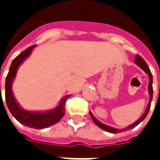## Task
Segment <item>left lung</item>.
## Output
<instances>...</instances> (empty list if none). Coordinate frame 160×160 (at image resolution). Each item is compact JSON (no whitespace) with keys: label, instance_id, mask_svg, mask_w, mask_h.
Returning <instances> with one entry per match:
<instances>
[{"label":"left lung","instance_id":"1","mask_svg":"<svg viewBox=\"0 0 160 160\" xmlns=\"http://www.w3.org/2000/svg\"><path fill=\"white\" fill-rule=\"evenodd\" d=\"M134 63L137 65L138 67H140L141 69L144 71L145 73H147L148 75V78H149V82H148V93H149V102H148V106H147V109H146V111L143 113V115L141 116V118H139L137 121H135L134 123L130 124L128 127L125 128H122V129H119V128H116L111 127V126H109V125H106V124L102 123L101 122L98 120L97 118L94 117L92 113L89 111V113H90V116L92 119L93 120V122H95V124L97 125L98 127H99L100 128H102L103 130L106 131V132H109V133H112V134H118V133H121V132H124V131H127L129 130L131 128H134L137 126L138 124L141 122L142 121L144 120L145 118H147V116H148V112H149V110H150V107H151V102L152 100V93H153V90H152V73L150 69H149V68H148V64L146 63V62L144 61V59L141 57V56H138L136 55L135 56V60H134Z\"/></svg>","mask_w":160,"mask_h":160}]
</instances>
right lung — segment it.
Here are the masks:
<instances>
[{
    "instance_id": "right-lung-1",
    "label": "right lung",
    "mask_w": 160,
    "mask_h": 160,
    "mask_svg": "<svg viewBox=\"0 0 160 160\" xmlns=\"http://www.w3.org/2000/svg\"><path fill=\"white\" fill-rule=\"evenodd\" d=\"M35 47L36 45H32L27 48L25 51L21 52L16 58H14L11 63L8 76L6 78L5 98L9 111L15 118L16 120L26 127L42 129L57 123L62 118L65 114V103L69 96L67 95L63 97L56 108L46 111H26L24 110L16 101L12 91V82L15 79L16 73L19 66L26 58L29 57Z\"/></svg>"
}]
</instances>
